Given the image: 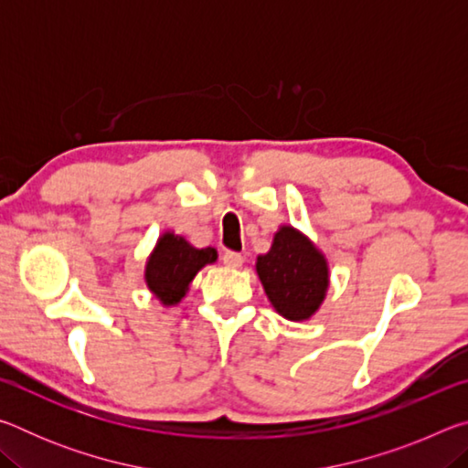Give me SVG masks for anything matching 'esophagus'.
<instances>
[{
  "label": "esophagus",
  "instance_id": "obj_1",
  "mask_svg": "<svg viewBox=\"0 0 468 468\" xmlns=\"http://www.w3.org/2000/svg\"><path fill=\"white\" fill-rule=\"evenodd\" d=\"M223 262L229 266V268H241L245 258L241 256V253H235V251H225L223 253Z\"/></svg>",
  "mask_w": 468,
  "mask_h": 468
}]
</instances>
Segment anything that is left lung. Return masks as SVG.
Masks as SVG:
<instances>
[{
  "label": "left lung",
  "mask_w": 468,
  "mask_h": 468,
  "mask_svg": "<svg viewBox=\"0 0 468 468\" xmlns=\"http://www.w3.org/2000/svg\"><path fill=\"white\" fill-rule=\"evenodd\" d=\"M256 272L271 305L289 322L315 315L330 287L326 256L292 225L279 227L271 250L256 258Z\"/></svg>",
  "instance_id": "8db88e82"
}]
</instances>
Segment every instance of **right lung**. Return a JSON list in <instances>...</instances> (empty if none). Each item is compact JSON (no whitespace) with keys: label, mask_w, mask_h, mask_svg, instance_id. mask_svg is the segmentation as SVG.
<instances>
[{"label":"right lung","mask_w":468,"mask_h":468,"mask_svg":"<svg viewBox=\"0 0 468 468\" xmlns=\"http://www.w3.org/2000/svg\"><path fill=\"white\" fill-rule=\"evenodd\" d=\"M217 258L215 248H196L184 235L165 231L146 258L144 282L161 305L176 307L187 295L194 276Z\"/></svg>","instance_id":"add662e5"}]
</instances>
